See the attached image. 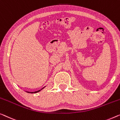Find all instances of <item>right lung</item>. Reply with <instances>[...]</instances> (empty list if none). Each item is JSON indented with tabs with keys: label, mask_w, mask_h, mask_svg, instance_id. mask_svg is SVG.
<instances>
[{
	"label": "right lung",
	"mask_w": 120,
	"mask_h": 120,
	"mask_svg": "<svg viewBox=\"0 0 120 120\" xmlns=\"http://www.w3.org/2000/svg\"><path fill=\"white\" fill-rule=\"evenodd\" d=\"M46 86H45L44 87H43V88H42V89H41L40 90H37V91H35V92H27V91H26V92H27V93H38V92H40V91L41 90H42V89H44L45 87Z\"/></svg>",
	"instance_id": "1"
}]
</instances>
